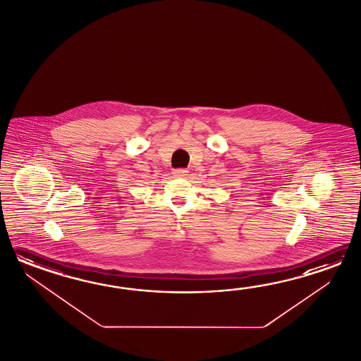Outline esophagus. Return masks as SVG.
<instances>
[{
  "instance_id": "34e87169",
  "label": "esophagus",
  "mask_w": 361,
  "mask_h": 361,
  "mask_svg": "<svg viewBox=\"0 0 361 361\" xmlns=\"http://www.w3.org/2000/svg\"><path fill=\"white\" fill-rule=\"evenodd\" d=\"M173 174L178 178H185V176H188V170L185 169H176L173 170Z\"/></svg>"
}]
</instances>
